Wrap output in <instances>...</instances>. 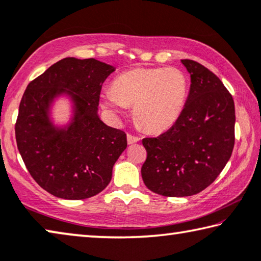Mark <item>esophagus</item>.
<instances>
[{
	"mask_svg": "<svg viewBox=\"0 0 261 261\" xmlns=\"http://www.w3.org/2000/svg\"><path fill=\"white\" fill-rule=\"evenodd\" d=\"M126 138H127V144H135V143H137L140 140V138L137 137V136H134L131 134H127Z\"/></svg>",
	"mask_w": 261,
	"mask_h": 261,
	"instance_id": "1",
	"label": "esophagus"
}]
</instances>
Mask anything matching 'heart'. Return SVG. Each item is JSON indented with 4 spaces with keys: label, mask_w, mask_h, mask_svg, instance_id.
<instances>
[{
    "label": "heart",
    "mask_w": 261,
    "mask_h": 261,
    "mask_svg": "<svg viewBox=\"0 0 261 261\" xmlns=\"http://www.w3.org/2000/svg\"><path fill=\"white\" fill-rule=\"evenodd\" d=\"M188 90V77L180 68L138 67L119 74L111 89L101 94V102L113 114L134 106L135 118L140 125L147 131L160 132L179 119Z\"/></svg>",
    "instance_id": "1"
}]
</instances>
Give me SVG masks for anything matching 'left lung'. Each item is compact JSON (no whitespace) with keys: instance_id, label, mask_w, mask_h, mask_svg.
<instances>
[{"instance_id":"obj_1","label":"left lung","mask_w":261,"mask_h":261,"mask_svg":"<svg viewBox=\"0 0 261 261\" xmlns=\"http://www.w3.org/2000/svg\"><path fill=\"white\" fill-rule=\"evenodd\" d=\"M190 89L179 119L163 135L144 138L146 187L163 196L195 195L212 185L234 145V103L223 82L203 65L184 59Z\"/></svg>"}]
</instances>
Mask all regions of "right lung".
<instances>
[{
  "label": "right lung",
  "mask_w": 261,
  "mask_h": 261,
  "mask_svg": "<svg viewBox=\"0 0 261 261\" xmlns=\"http://www.w3.org/2000/svg\"><path fill=\"white\" fill-rule=\"evenodd\" d=\"M115 71L96 59L65 58L28 85L15 125L18 151L41 188L66 200H84L109 185L116 161L127 146L126 134L97 115L103 82ZM66 93L73 118L66 128L49 119V107Z\"/></svg>",
  "instance_id": "obj_1"
}]
</instances>
